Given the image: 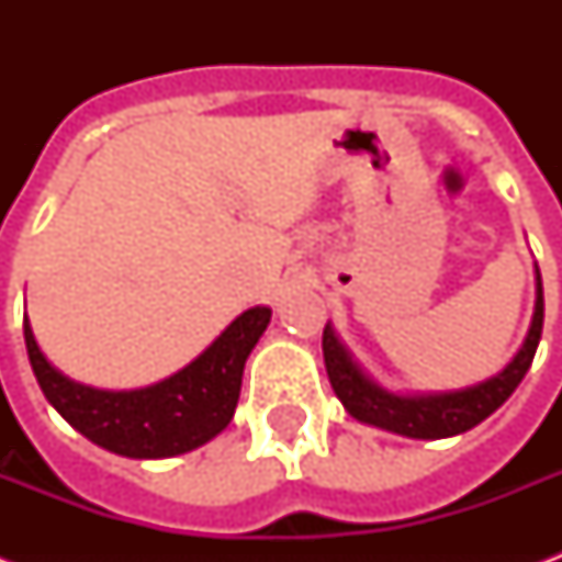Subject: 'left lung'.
I'll return each instance as SVG.
<instances>
[{"label": "left lung", "instance_id": "left-lung-1", "mask_svg": "<svg viewBox=\"0 0 562 562\" xmlns=\"http://www.w3.org/2000/svg\"><path fill=\"white\" fill-rule=\"evenodd\" d=\"M542 338V277L537 268V300H533V317L525 335L522 347L514 359L507 361L505 370L490 375L484 382L461 387V391L443 393H393L375 382L344 341L335 335L333 324L324 329V364L335 396L341 400L350 417L368 426L384 428L393 435L414 437V440H440L470 431L487 419L496 408H502L507 396L519 387L533 352Z\"/></svg>", "mask_w": 562, "mask_h": 562}]
</instances>
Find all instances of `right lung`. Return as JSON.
I'll use <instances>...</instances> for the list:
<instances>
[{"instance_id":"1","label":"right lung","mask_w":562,"mask_h":562,"mask_svg":"<svg viewBox=\"0 0 562 562\" xmlns=\"http://www.w3.org/2000/svg\"><path fill=\"white\" fill-rule=\"evenodd\" d=\"M271 324V308L241 312L187 368L136 391H101L64 375L37 347L29 317L25 350L52 408L108 452L151 461L210 443L236 414L245 361Z\"/></svg>"}]
</instances>
